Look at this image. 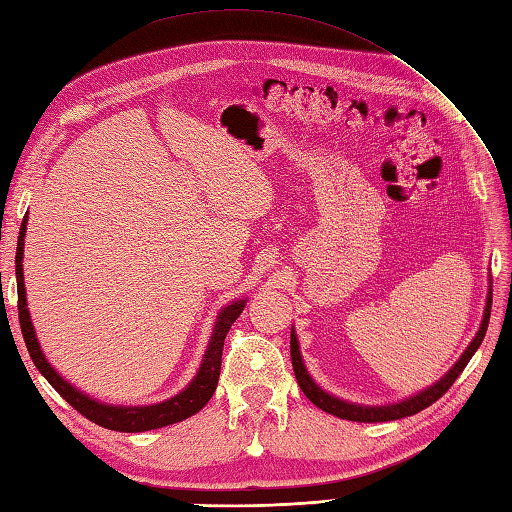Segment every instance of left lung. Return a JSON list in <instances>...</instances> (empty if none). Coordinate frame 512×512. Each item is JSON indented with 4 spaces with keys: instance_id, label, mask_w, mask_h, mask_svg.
<instances>
[{
    "instance_id": "left-lung-1",
    "label": "left lung",
    "mask_w": 512,
    "mask_h": 512,
    "mask_svg": "<svg viewBox=\"0 0 512 512\" xmlns=\"http://www.w3.org/2000/svg\"><path fill=\"white\" fill-rule=\"evenodd\" d=\"M493 284V282H490ZM490 304H493V286L488 288V297H486V310H484V319H482V326H479L477 335L473 342L468 344V348L464 350V355L457 359L455 366L448 370V373L439 379L437 384H433L430 388L422 390V393H417L408 399H402V402L397 404H388V406H362V404H353V402H344V399L333 397L330 393H326L324 388H319L313 377L308 375V370L304 366V359L302 353H299V342H297V335L295 330H290V359H293V370H295V377H297V384L302 388V393L313 402L317 408L326 410V413L335 415V417H342L348 419V422H393V419H402V417H410L419 413V410L428 408L430 404H435L439 397H442L446 390L455 384V379L462 375V370L466 368V364L470 362V357L477 353L479 344L484 342V335H486V328H488V319H490Z\"/></svg>"
}]
</instances>
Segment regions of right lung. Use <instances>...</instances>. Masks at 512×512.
<instances>
[{"label":"right lung","mask_w":512,"mask_h":512,"mask_svg":"<svg viewBox=\"0 0 512 512\" xmlns=\"http://www.w3.org/2000/svg\"><path fill=\"white\" fill-rule=\"evenodd\" d=\"M28 217V213H26ZM24 217L22 228H19V239H17V255H15V275H17V310H19V326H22V335L26 348L30 353V359L37 366L39 373H42L48 384L53 386L59 395H62L66 402L73 406L77 413H82L90 422L97 426H104L108 430H119V433H144V430H155L162 426H170L182 422V419L195 415L202 410L208 399L213 397L219 379V370H222V350H224V339L228 335L230 326L235 324V319L242 315L246 306V299H237V302L228 304L222 308V313L217 315V322L213 328V335H210V342L206 346V353L202 364H199L197 375L193 377L182 393L166 399V402L150 404V406H113V404H102L97 399L84 395L82 390L70 386L66 379L57 373V370L48 364V359L42 353V346H39L35 337V326L30 322L28 313V302H26V288H24V235H26V224L28 219Z\"/></svg>","instance_id":"obj_1"}]
</instances>
